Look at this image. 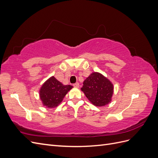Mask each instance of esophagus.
I'll use <instances>...</instances> for the list:
<instances>
[{
	"instance_id": "obj_1",
	"label": "esophagus",
	"mask_w": 158,
	"mask_h": 158,
	"mask_svg": "<svg viewBox=\"0 0 158 158\" xmlns=\"http://www.w3.org/2000/svg\"><path fill=\"white\" fill-rule=\"evenodd\" d=\"M79 85H79V83H78V82H76V83H75V84H73V86L75 87V88H78Z\"/></svg>"
}]
</instances>
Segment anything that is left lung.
I'll return each mask as SVG.
<instances>
[{
	"instance_id": "left-lung-1",
	"label": "left lung",
	"mask_w": 158,
	"mask_h": 158,
	"mask_svg": "<svg viewBox=\"0 0 158 158\" xmlns=\"http://www.w3.org/2000/svg\"><path fill=\"white\" fill-rule=\"evenodd\" d=\"M81 88L89 101L94 106L102 107L111 101L113 85L99 73H93L84 80Z\"/></svg>"
}]
</instances>
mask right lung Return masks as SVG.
<instances>
[{
    "label": "right lung",
    "instance_id": "add662e5",
    "mask_svg": "<svg viewBox=\"0 0 158 158\" xmlns=\"http://www.w3.org/2000/svg\"><path fill=\"white\" fill-rule=\"evenodd\" d=\"M73 88L70 85H63L52 76L41 86L40 90V99L44 106L49 108L56 107Z\"/></svg>",
    "mask_w": 158,
    "mask_h": 158
}]
</instances>
